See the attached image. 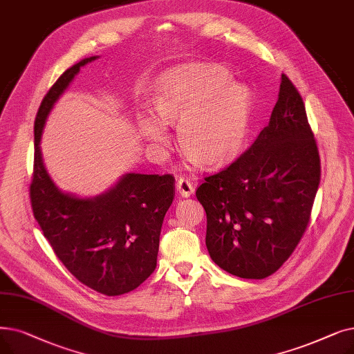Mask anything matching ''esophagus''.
<instances>
[{
	"label": "esophagus",
	"instance_id": "esophagus-1",
	"mask_svg": "<svg viewBox=\"0 0 354 354\" xmlns=\"http://www.w3.org/2000/svg\"><path fill=\"white\" fill-rule=\"evenodd\" d=\"M176 191H178V194H179L180 196L188 198V196H191V195L194 194V185L191 183V180L180 178V179H178V182H176Z\"/></svg>",
	"mask_w": 354,
	"mask_h": 354
}]
</instances>
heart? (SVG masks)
I'll use <instances>...</instances> for the list:
<instances>
[{
    "instance_id": "heart-1",
    "label": "heart",
    "mask_w": 354,
    "mask_h": 354,
    "mask_svg": "<svg viewBox=\"0 0 354 354\" xmlns=\"http://www.w3.org/2000/svg\"><path fill=\"white\" fill-rule=\"evenodd\" d=\"M155 113L136 114L139 133L155 146L169 140V126L178 124V139L196 165L217 167L234 158L248 131L249 92L232 84L218 66L188 64L169 72L153 97Z\"/></svg>"
}]
</instances>
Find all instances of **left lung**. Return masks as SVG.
<instances>
[{"label":"left lung","instance_id":"left-lung-1","mask_svg":"<svg viewBox=\"0 0 354 354\" xmlns=\"http://www.w3.org/2000/svg\"><path fill=\"white\" fill-rule=\"evenodd\" d=\"M319 176L304 101L282 73L269 124L237 160L196 189L207 212L205 244L212 262L244 279L274 273L310 223Z\"/></svg>","mask_w":354,"mask_h":354}]
</instances>
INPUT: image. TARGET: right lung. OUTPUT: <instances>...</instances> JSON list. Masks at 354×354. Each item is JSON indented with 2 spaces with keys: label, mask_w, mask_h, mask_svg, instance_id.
Returning a JSON list of instances; mask_svg holds the SVG:
<instances>
[{
  "label": "right lung",
  "mask_w": 354,
  "mask_h": 354,
  "mask_svg": "<svg viewBox=\"0 0 354 354\" xmlns=\"http://www.w3.org/2000/svg\"><path fill=\"white\" fill-rule=\"evenodd\" d=\"M91 56L66 69L44 95L35 121V169L30 203L55 254L76 279L106 297L140 286L156 269L165 214L175 196L172 175H122L101 195L60 191L43 163L46 120Z\"/></svg>",
  "instance_id": "right-lung-1"
}]
</instances>
